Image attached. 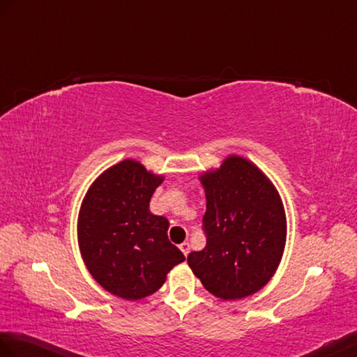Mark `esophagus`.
I'll return each mask as SVG.
<instances>
[{
	"label": "esophagus",
	"instance_id": "34e87169",
	"mask_svg": "<svg viewBox=\"0 0 357 357\" xmlns=\"http://www.w3.org/2000/svg\"><path fill=\"white\" fill-rule=\"evenodd\" d=\"M179 248H181L182 254H184V255L187 257V255H188V252H190V243H188V242H184V243H181V245H179Z\"/></svg>",
	"mask_w": 357,
	"mask_h": 357
}]
</instances>
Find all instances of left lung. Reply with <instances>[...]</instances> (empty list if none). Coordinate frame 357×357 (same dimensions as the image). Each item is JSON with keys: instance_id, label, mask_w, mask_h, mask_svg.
<instances>
[{"instance_id": "left-lung-1", "label": "left lung", "mask_w": 357, "mask_h": 357, "mask_svg": "<svg viewBox=\"0 0 357 357\" xmlns=\"http://www.w3.org/2000/svg\"><path fill=\"white\" fill-rule=\"evenodd\" d=\"M199 179L206 197V245L188 254V266L223 301L259 292L275 273L286 246V211L278 190L238 155L227 156Z\"/></svg>"}]
</instances>
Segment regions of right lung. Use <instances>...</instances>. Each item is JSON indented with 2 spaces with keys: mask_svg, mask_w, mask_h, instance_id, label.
Wrapping results in <instances>:
<instances>
[{
  "mask_svg": "<svg viewBox=\"0 0 357 357\" xmlns=\"http://www.w3.org/2000/svg\"><path fill=\"white\" fill-rule=\"evenodd\" d=\"M162 181L139 161L123 160L98 175L82 201V259L97 283L123 300L155 294L172 268L185 260L167 237L169 220L149 210Z\"/></svg>",
  "mask_w": 357,
  "mask_h": 357,
  "instance_id": "add662e5",
  "label": "right lung"
}]
</instances>
